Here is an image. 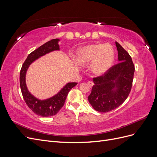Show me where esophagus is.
I'll list each match as a JSON object with an SVG mask.
<instances>
[{
	"instance_id": "1",
	"label": "esophagus",
	"mask_w": 157,
	"mask_h": 157,
	"mask_svg": "<svg viewBox=\"0 0 157 157\" xmlns=\"http://www.w3.org/2000/svg\"><path fill=\"white\" fill-rule=\"evenodd\" d=\"M88 84L89 85V86L90 88H92L93 86V85H94V82L92 81H88Z\"/></svg>"
}]
</instances>
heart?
Returning a JSON list of instances; mask_svg holds the SVG:
<instances>
[{"instance_id": "obj_1", "label": "heart", "mask_w": 157, "mask_h": 157, "mask_svg": "<svg viewBox=\"0 0 157 157\" xmlns=\"http://www.w3.org/2000/svg\"><path fill=\"white\" fill-rule=\"evenodd\" d=\"M115 60V51L109 44H93L78 50L76 62L80 66L91 64V71L96 76L105 74Z\"/></svg>"}]
</instances>
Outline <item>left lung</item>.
<instances>
[{
  "mask_svg": "<svg viewBox=\"0 0 157 157\" xmlns=\"http://www.w3.org/2000/svg\"><path fill=\"white\" fill-rule=\"evenodd\" d=\"M118 63L101 77L93 79L94 85L88 101L95 110L107 113L122 105L129 95L135 68L129 54L115 42Z\"/></svg>",
  "mask_w": 157,
  "mask_h": 157,
  "instance_id": "obj_1",
  "label": "left lung"
}]
</instances>
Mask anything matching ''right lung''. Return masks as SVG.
<instances>
[{"instance_id":"right-lung-1","label":"right lung","mask_w":157,"mask_h":157,"mask_svg":"<svg viewBox=\"0 0 157 157\" xmlns=\"http://www.w3.org/2000/svg\"><path fill=\"white\" fill-rule=\"evenodd\" d=\"M59 39H52L32 52L27 56L20 71V83L23 99L31 110L37 115L46 117L56 115L64 105L70 90L75 86L77 82H67L54 96L45 99H40L33 96L29 91L26 84V73L29 66L40 57L50 52L59 50Z\"/></svg>"}]
</instances>
